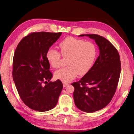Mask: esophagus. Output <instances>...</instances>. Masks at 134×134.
I'll return each mask as SVG.
<instances>
[{
  "mask_svg": "<svg viewBox=\"0 0 134 134\" xmlns=\"http://www.w3.org/2000/svg\"><path fill=\"white\" fill-rule=\"evenodd\" d=\"M68 83H65V82H64V83H63V86H64V87H66L67 86H68Z\"/></svg>",
  "mask_w": 134,
  "mask_h": 134,
  "instance_id": "obj_1",
  "label": "esophagus"
}]
</instances>
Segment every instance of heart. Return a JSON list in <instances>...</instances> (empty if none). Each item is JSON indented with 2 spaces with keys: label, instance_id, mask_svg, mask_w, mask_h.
Returning a JSON list of instances; mask_svg holds the SVG:
<instances>
[{
  "label": "heart",
  "instance_id": "heart-1",
  "mask_svg": "<svg viewBox=\"0 0 134 134\" xmlns=\"http://www.w3.org/2000/svg\"><path fill=\"white\" fill-rule=\"evenodd\" d=\"M62 55L68 58V66L60 68L54 73L55 77L61 81L68 82L78 74L84 75L90 72L95 62L97 48L91 42L68 37L59 44ZM60 53L54 48H50L46 53V58L51 66L58 68L60 66Z\"/></svg>",
  "mask_w": 134,
  "mask_h": 134
}]
</instances>
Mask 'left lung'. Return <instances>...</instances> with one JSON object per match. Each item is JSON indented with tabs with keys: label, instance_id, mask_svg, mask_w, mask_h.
I'll use <instances>...</instances> for the list:
<instances>
[{
	"label": "left lung",
	"instance_id": "8db88e82",
	"mask_svg": "<svg viewBox=\"0 0 134 134\" xmlns=\"http://www.w3.org/2000/svg\"><path fill=\"white\" fill-rule=\"evenodd\" d=\"M84 36L95 41L100 54L90 72L72 85L77 108L93 113L103 108L111 100L120 78L121 61L117 49L108 40L94 34L79 35Z\"/></svg>",
	"mask_w": 134,
	"mask_h": 134
}]
</instances>
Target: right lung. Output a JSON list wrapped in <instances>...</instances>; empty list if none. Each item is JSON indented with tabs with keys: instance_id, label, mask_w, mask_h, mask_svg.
Segmentation results:
<instances>
[{
	"instance_id": "1",
	"label": "right lung",
	"mask_w": 134,
	"mask_h": 134,
	"mask_svg": "<svg viewBox=\"0 0 134 134\" xmlns=\"http://www.w3.org/2000/svg\"><path fill=\"white\" fill-rule=\"evenodd\" d=\"M61 34L32 33L16 48L13 60V81L23 102L34 110L42 112L54 108L63 88L60 80L49 81L52 74L46 58L48 49Z\"/></svg>"
}]
</instances>
